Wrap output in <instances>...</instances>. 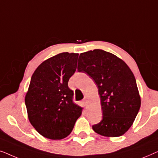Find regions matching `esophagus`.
Wrapping results in <instances>:
<instances>
[{"label":"esophagus","mask_w":158,"mask_h":158,"mask_svg":"<svg viewBox=\"0 0 158 158\" xmlns=\"http://www.w3.org/2000/svg\"><path fill=\"white\" fill-rule=\"evenodd\" d=\"M88 101V98H87V97H85V98H84V102H85V103H87Z\"/></svg>","instance_id":"34e87169"}]
</instances>
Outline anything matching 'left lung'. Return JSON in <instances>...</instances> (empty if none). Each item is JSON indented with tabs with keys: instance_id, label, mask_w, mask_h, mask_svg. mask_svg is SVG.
Masks as SVG:
<instances>
[{
	"instance_id": "left-lung-1",
	"label": "left lung",
	"mask_w": 158,
	"mask_h": 158,
	"mask_svg": "<svg viewBox=\"0 0 158 158\" xmlns=\"http://www.w3.org/2000/svg\"><path fill=\"white\" fill-rule=\"evenodd\" d=\"M77 71L86 73L98 88L103 117L93 125V129L105 137L124 135L132 125L141 105L130 68L113 54L94 49L80 55Z\"/></svg>"
}]
</instances>
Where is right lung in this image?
Returning <instances> with one entry per match:
<instances>
[{"mask_svg": "<svg viewBox=\"0 0 158 158\" xmlns=\"http://www.w3.org/2000/svg\"><path fill=\"white\" fill-rule=\"evenodd\" d=\"M78 54L62 52L43 62L32 75L25 97L29 122L43 137H68L82 114L68 87L77 68Z\"/></svg>", "mask_w": 158, "mask_h": 158, "instance_id": "add662e5", "label": "right lung"}]
</instances>
